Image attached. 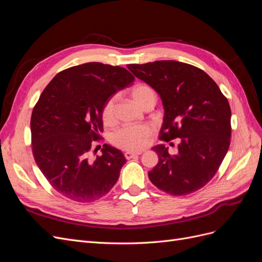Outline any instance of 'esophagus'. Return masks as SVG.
Masks as SVG:
<instances>
[{
  "label": "esophagus",
  "instance_id": "1",
  "mask_svg": "<svg viewBox=\"0 0 262 262\" xmlns=\"http://www.w3.org/2000/svg\"><path fill=\"white\" fill-rule=\"evenodd\" d=\"M141 154H142V152H125L124 156H125L126 160H131V158L137 157V156H139Z\"/></svg>",
  "mask_w": 262,
  "mask_h": 262
}]
</instances>
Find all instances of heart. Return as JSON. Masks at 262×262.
<instances>
[{
	"instance_id": "b5f03b06",
	"label": "heart",
	"mask_w": 262,
	"mask_h": 262,
	"mask_svg": "<svg viewBox=\"0 0 262 262\" xmlns=\"http://www.w3.org/2000/svg\"><path fill=\"white\" fill-rule=\"evenodd\" d=\"M131 96L133 100L142 107L148 99L155 97V95L150 87L143 84H137L132 87ZM115 102L116 97H110L102 108V120L106 123H110L114 120ZM154 128L148 123L124 125L113 134L112 141L116 146L120 148L126 150H140L148 144L149 137L152 136Z\"/></svg>"
}]
</instances>
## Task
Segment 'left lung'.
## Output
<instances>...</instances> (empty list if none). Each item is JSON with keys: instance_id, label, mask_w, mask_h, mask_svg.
Listing matches in <instances>:
<instances>
[{"instance_id": "1", "label": "left lung", "mask_w": 262, "mask_h": 262, "mask_svg": "<svg viewBox=\"0 0 262 262\" xmlns=\"http://www.w3.org/2000/svg\"><path fill=\"white\" fill-rule=\"evenodd\" d=\"M128 69L160 95L161 140L180 139L176 155L164 144L152 147L158 163L148 171L149 180L172 195L201 189L216 173L231 143L228 100L204 71L187 63L163 60Z\"/></svg>"}]
</instances>
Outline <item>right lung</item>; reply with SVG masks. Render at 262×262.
Instances as JSON below:
<instances>
[{"mask_svg": "<svg viewBox=\"0 0 262 262\" xmlns=\"http://www.w3.org/2000/svg\"><path fill=\"white\" fill-rule=\"evenodd\" d=\"M136 80L128 70L99 62L69 68L46 86L30 119L36 164L59 193L76 202L107 194L126 160L104 144L94 161L90 153L102 131V108L118 91Z\"/></svg>", "mask_w": 262, "mask_h": 262, "instance_id": "right-lung-1", "label": "right lung"}]
</instances>
